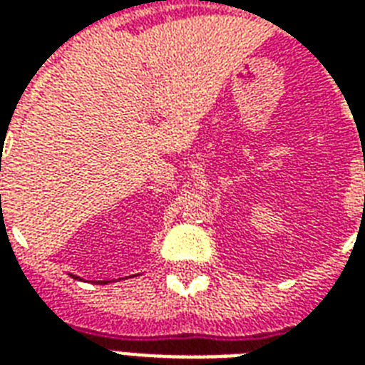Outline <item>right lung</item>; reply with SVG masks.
Here are the masks:
<instances>
[{"label": "right lung", "mask_w": 365, "mask_h": 365, "mask_svg": "<svg viewBox=\"0 0 365 365\" xmlns=\"http://www.w3.org/2000/svg\"><path fill=\"white\" fill-rule=\"evenodd\" d=\"M103 283H107V282H103Z\"/></svg>", "instance_id": "add662e5"}]
</instances>
